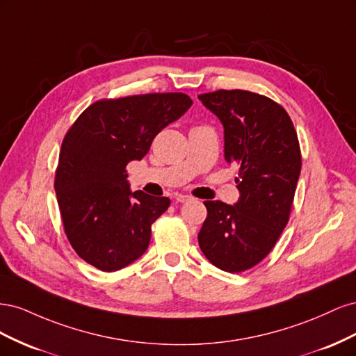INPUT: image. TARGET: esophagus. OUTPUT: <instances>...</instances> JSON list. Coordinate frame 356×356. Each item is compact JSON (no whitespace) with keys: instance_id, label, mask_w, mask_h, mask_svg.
Segmentation results:
<instances>
[{"instance_id":"1","label":"esophagus","mask_w":356,"mask_h":356,"mask_svg":"<svg viewBox=\"0 0 356 356\" xmlns=\"http://www.w3.org/2000/svg\"><path fill=\"white\" fill-rule=\"evenodd\" d=\"M191 197L187 196V195H177L175 196V202L177 203H184V202H188Z\"/></svg>"}]
</instances>
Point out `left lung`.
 <instances>
[{
  "instance_id": "obj_1",
  "label": "left lung",
  "mask_w": 356,
  "mask_h": 356,
  "mask_svg": "<svg viewBox=\"0 0 356 356\" xmlns=\"http://www.w3.org/2000/svg\"><path fill=\"white\" fill-rule=\"evenodd\" d=\"M199 99L224 127L225 161L239 166L238 202H204L199 246L215 267L239 273L272 251L288 222L301 170L298 139L286 111L266 96L217 90Z\"/></svg>"
}]
</instances>
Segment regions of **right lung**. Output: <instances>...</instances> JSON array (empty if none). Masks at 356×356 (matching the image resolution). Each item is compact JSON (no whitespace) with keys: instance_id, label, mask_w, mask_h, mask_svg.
<instances>
[{"instance_id":"obj_1","label":"right lung","mask_w":356,"mask_h":356,"mask_svg":"<svg viewBox=\"0 0 356 356\" xmlns=\"http://www.w3.org/2000/svg\"><path fill=\"white\" fill-rule=\"evenodd\" d=\"M184 93L127 96L90 105L62 143L55 190L68 241L86 263L115 272L148 248L152 224L170 200L131 190L127 163L186 114Z\"/></svg>"}]
</instances>
